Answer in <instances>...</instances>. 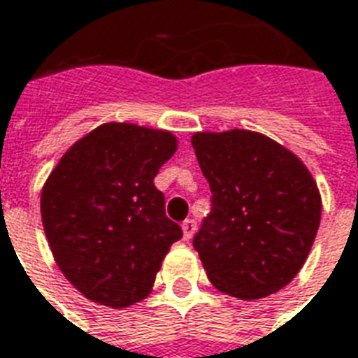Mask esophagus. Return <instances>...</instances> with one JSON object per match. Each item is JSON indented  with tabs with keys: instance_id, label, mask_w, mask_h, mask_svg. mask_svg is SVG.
I'll use <instances>...</instances> for the list:
<instances>
[{
	"instance_id": "esophagus-1",
	"label": "esophagus",
	"mask_w": 358,
	"mask_h": 358,
	"mask_svg": "<svg viewBox=\"0 0 358 358\" xmlns=\"http://www.w3.org/2000/svg\"><path fill=\"white\" fill-rule=\"evenodd\" d=\"M181 227H182V236H185V240H190L192 238V234L196 233V221H194V219H185Z\"/></svg>"
}]
</instances>
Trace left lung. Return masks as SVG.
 I'll use <instances>...</instances> for the list:
<instances>
[{
    "mask_svg": "<svg viewBox=\"0 0 358 358\" xmlns=\"http://www.w3.org/2000/svg\"><path fill=\"white\" fill-rule=\"evenodd\" d=\"M192 148L211 190L192 238L208 278L240 299L275 294L299 273L317 236L322 208L309 169L244 129L196 133Z\"/></svg>",
    "mask_w": 358,
    "mask_h": 358,
    "instance_id": "8db88e82",
    "label": "left lung"
}]
</instances>
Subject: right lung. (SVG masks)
Returning <instances> with one entry per match:
<instances>
[{
  "label": "right lung",
  "instance_id": "right-lung-1",
  "mask_svg": "<svg viewBox=\"0 0 358 358\" xmlns=\"http://www.w3.org/2000/svg\"><path fill=\"white\" fill-rule=\"evenodd\" d=\"M176 137L104 124L76 143L47 179L41 221L55 262L74 288L114 309L147 297L169 246L182 236L154 187Z\"/></svg>",
  "mask_w": 358,
  "mask_h": 358
}]
</instances>
